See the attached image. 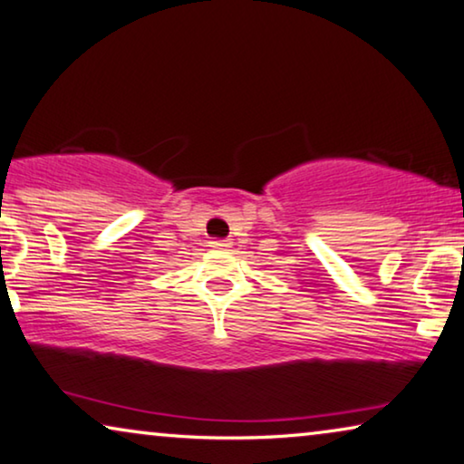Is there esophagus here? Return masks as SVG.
I'll return each mask as SVG.
<instances>
[{
	"label": "esophagus",
	"mask_w": 464,
	"mask_h": 464,
	"mask_svg": "<svg viewBox=\"0 0 464 464\" xmlns=\"http://www.w3.org/2000/svg\"><path fill=\"white\" fill-rule=\"evenodd\" d=\"M210 246L214 250H227V247H231V241L229 239H214L210 241Z\"/></svg>",
	"instance_id": "1"
}]
</instances>
